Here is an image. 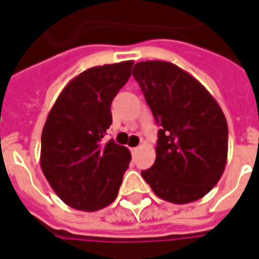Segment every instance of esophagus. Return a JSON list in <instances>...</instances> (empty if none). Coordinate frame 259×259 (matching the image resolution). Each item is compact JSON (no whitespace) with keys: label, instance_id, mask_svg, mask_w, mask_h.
<instances>
[{"label":"esophagus","instance_id":"obj_1","mask_svg":"<svg viewBox=\"0 0 259 259\" xmlns=\"http://www.w3.org/2000/svg\"><path fill=\"white\" fill-rule=\"evenodd\" d=\"M139 151H140V147H135V148H132V152H133V154L139 152Z\"/></svg>","mask_w":259,"mask_h":259}]
</instances>
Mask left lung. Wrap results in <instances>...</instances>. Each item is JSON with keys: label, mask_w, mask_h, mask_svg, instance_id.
<instances>
[{"label": "left lung", "mask_w": 259, "mask_h": 259, "mask_svg": "<svg viewBox=\"0 0 259 259\" xmlns=\"http://www.w3.org/2000/svg\"><path fill=\"white\" fill-rule=\"evenodd\" d=\"M133 76L160 126L155 163L141 176L163 200H199L217 185L227 164L228 123L221 107L173 63L140 61Z\"/></svg>", "instance_id": "left-lung-1"}]
</instances>
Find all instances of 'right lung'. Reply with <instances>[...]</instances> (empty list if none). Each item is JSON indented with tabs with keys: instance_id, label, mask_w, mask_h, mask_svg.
I'll return each instance as SVG.
<instances>
[{
	"instance_id": "add662e5",
	"label": "right lung",
	"mask_w": 259,
	"mask_h": 259,
	"mask_svg": "<svg viewBox=\"0 0 259 259\" xmlns=\"http://www.w3.org/2000/svg\"><path fill=\"white\" fill-rule=\"evenodd\" d=\"M133 61L92 67L71 79L44 124L41 168L59 198L76 210L96 211L114 202L130 151L112 140L111 103L130 78Z\"/></svg>"
}]
</instances>
